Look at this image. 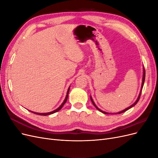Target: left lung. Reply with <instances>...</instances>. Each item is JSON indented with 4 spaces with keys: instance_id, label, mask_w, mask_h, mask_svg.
<instances>
[{
    "instance_id": "1",
    "label": "left lung",
    "mask_w": 158,
    "mask_h": 158,
    "mask_svg": "<svg viewBox=\"0 0 158 158\" xmlns=\"http://www.w3.org/2000/svg\"><path fill=\"white\" fill-rule=\"evenodd\" d=\"M145 69H144V72H143V78H142V87H141V90H140V94H139V95H138V99H136V101L135 102V103H133L132 106H131L130 107H128V108H127V109H125V110H123V111H120V112H118V113H114V114H120V113H123V112H125L126 111H127L128 109H131V107H132L133 106H135V105L138 103V102L139 101V99H140V95H141V93H142V88H143V85H144V80H145ZM90 99H91V101H92V103H93V105L94 106L96 107V109H98L99 111H101V112H102L103 113H105V114H109L108 113H106V112H104V111H102L101 109H99L96 106H95V103L94 102V101H93V99H92V98L90 97Z\"/></svg>"
}]
</instances>
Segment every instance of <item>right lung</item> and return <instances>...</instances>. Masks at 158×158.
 <instances>
[{"instance_id": "1", "label": "right lung", "mask_w": 158, "mask_h": 158, "mask_svg": "<svg viewBox=\"0 0 158 158\" xmlns=\"http://www.w3.org/2000/svg\"><path fill=\"white\" fill-rule=\"evenodd\" d=\"M69 89H70V87L69 88V89H68V91H67V95H66V98H65V99H64V101L63 102V103L61 104V106H60L58 109H55V111L49 112V113H35V112H33V111H31V113H35V114H39V115H44V116H45V115H49V114H52V113H56V112H57V111H59V110L61 109V108L63 107V106L64 105V103L66 102V101H67L68 96H69Z\"/></svg>"}]
</instances>
